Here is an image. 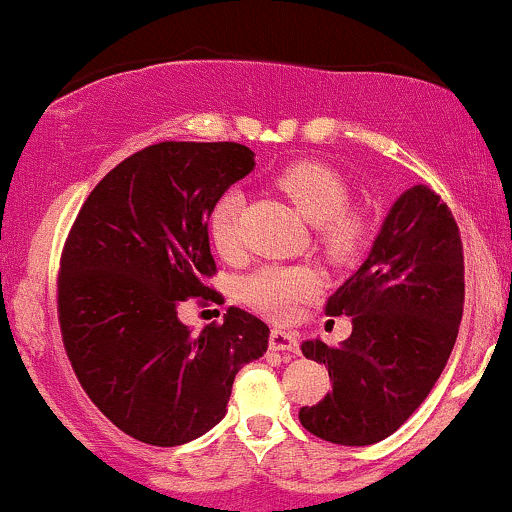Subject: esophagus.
I'll use <instances>...</instances> for the list:
<instances>
[{
	"mask_svg": "<svg viewBox=\"0 0 512 512\" xmlns=\"http://www.w3.org/2000/svg\"><path fill=\"white\" fill-rule=\"evenodd\" d=\"M268 346L271 351H298L300 342H298V334L295 332H285V329H273L271 337H268Z\"/></svg>",
	"mask_w": 512,
	"mask_h": 512,
	"instance_id": "obj_1",
	"label": "esophagus"
}]
</instances>
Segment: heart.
<instances>
[{
	"label": "heart",
	"mask_w": 512,
	"mask_h": 512,
	"mask_svg": "<svg viewBox=\"0 0 512 512\" xmlns=\"http://www.w3.org/2000/svg\"><path fill=\"white\" fill-rule=\"evenodd\" d=\"M278 190L288 197L307 222L315 224L317 249L332 263L356 261L368 239V222L349 205V188L334 168L320 161H295L276 178ZM241 197L227 192L219 197L207 217V232L219 256L232 258L239 249L236 219ZM322 288V276L310 266H263L241 285V295L251 307L273 320H288L300 302Z\"/></svg>",
	"instance_id": "1"
}]
</instances>
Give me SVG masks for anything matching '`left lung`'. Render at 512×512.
Returning a JSON list of instances; mask_svg holds the SVG:
<instances>
[{
    "instance_id": "left-lung-1",
    "label": "left lung",
    "mask_w": 512,
    "mask_h": 512,
    "mask_svg": "<svg viewBox=\"0 0 512 512\" xmlns=\"http://www.w3.org/2000/svg\"><path fill=\"white\" fill-rule=\"evenodd\" d=\"M324 312L351 317V334L342 346L302 342L332 378V393L300 408L302 427L344 447L381 442L430 395L459 334L464 246L447 202L425 185L403 192Z\"/></svg>"
}]
</instances>
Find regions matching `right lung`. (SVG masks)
<instances>
[{
    "instance_id": "1",
    "label": "right lung",
    "mask_w": 512,
    "mask_h": 512,
    "mask_svg": "<svg viewBox=\"0 0 512 512\" xmlns=\"http://www.w3.org/2000/svg\"><path fill=\"white\" fill-rule=\"evenodd\" d=\"M234 141H161L109 170L80 207L58 271V322L82 390L119 430L153 447L205 434L227 412L234 376L271 329L229 307L200 334L185 300L217 302L207 217L254 170Z\"/></svg>"
}]
</instances>
